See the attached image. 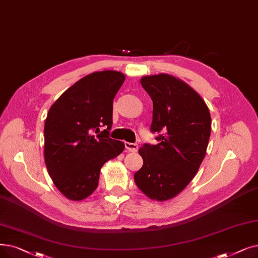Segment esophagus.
Returning <instances> with one entry per match:
<instances>
[{
  "label": "esophagus",
  "instance_id": "obj_1",
  "mask_svg": "<svg viewBox=\"0 0 258 258\" xmlns=\"http://www.w3.org/2000/svg\"><path fill=\"white\" fill-rule=\"evenodd\" d=\"M125 145V149L128 152H133V153H136L138 151V144L137 143H132V142H124Z\"/></svg>",
  "mask_w": 258,
  "mask_h": 258
}]
</instances>
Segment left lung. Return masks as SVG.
<instances>
[{"instance_id":"obj_1","label":"left lung","mask_w":258,"mask_h":258,"mask_svg":"<svg viewBox=\"0 0 258 258\" xmlns=\"http://www.w3.org/2000/svg\"><path fill=\"white\" fill-rule=\"evenodd\" d=\"M140 83L153 101L151 132L158 134V144L140 148L143 165L134 180L148 197L164 201L196 175L208 148L211 115L203 98L173 76H147Z\"/></svg>"}]
</instances>
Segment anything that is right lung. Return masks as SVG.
I'll list each match as a JSON object with an SVG mask.
<instances>
[{"label":"right lung","mask_w":258,"mask_h":258,"mask_svg":"<svg viewBox=\"0 0 258 258\" xmlns=\"http://www.w3.org/2000/svg\"><path fill=\"white\" fill-rule=\"evenodd\" d=\"M124 79L115 71L93 73L65 91L48 110L44 158L54 185L71 200L91 195L103 164L124 150V143L109 137L113 101Z\"/></svg>","instance_id":"obj_1"}]
</instances>
